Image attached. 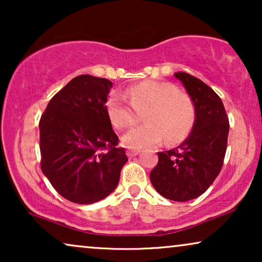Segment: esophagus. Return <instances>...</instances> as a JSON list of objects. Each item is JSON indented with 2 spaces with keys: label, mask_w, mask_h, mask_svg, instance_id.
Masks as SVG:
<instances>
[{
  "label": "esophagus",
  "mask_w": 262,
  "mask_h": 262,
  "mask_svg": "<svg viewBox=\"0 0 262 262\" xmlns=\"http://www.w3.org/2000/svg\"><path fill=\"white\" fill-rule=\"evenodd\" d=\"M139 152H141V151H139V150H127V156H128V157L137 156Z\"/></svg>",
  "instance_id": "obj_1"
}]
</instances>
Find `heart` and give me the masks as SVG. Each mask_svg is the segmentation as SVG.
Here are the masks:
<instances>
[{
  "label": "heart",
  "mask_w": 262,
  "mask_h": 262,
  "mask_svg": "<svg viewBox=\"0 0 262 262\" xmlns=\"http://www.w3.org/2000/svg\"><path fill=\"white\" fill-rule=\"evenodd\" d=\"M125 96L112 93L106 102L111 123L117 128L132 126L143 113L146 123L132 128L121 138L130 149H143L168 143H178L187 137L194 123L195 107L187 93L177 91L169 82L148 80L131 85Z\"/></svg>",
  "instance_id": "obj_1"
}]
</instances>
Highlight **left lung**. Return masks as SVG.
Segmentation results:
<instances>
[{"label":"left lung","mask_w":262,"mask_h":262,"mask_svg":"<svg viewBox=\"0 0 262 262\" xmlns=\"http://www.w3.org/2000/svg\"><path fill=\"white\" fill-rule=\"evenodd\" d=\"M174 75L193 100L195 120L180 145L157 152L159 162L150 173V181L164 198L188 202L202 195L220 174L228 144L229 119L212 88L187 73Z\"/></svg>","instance_id":"left-lung-1"}]
</instances>
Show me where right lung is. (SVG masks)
Instances as JSON below:
<instances>
[{"instance_id": "obj_1", "label": "right lung", "mask_w": 262, "mask_h": 262, "mask_svg": "<svg viewBox=\"0 0 262 262\" xmlns=\"http://www.w3.org/2000/svg\"><path fill=\"white\" fill-rule=\"evenodd\" d=\"M112 85L107 78L80 75L50 100L39 121L41 171L73 203L106 198L127 162L107 116Z\"/></svg>"}]
</instances>
